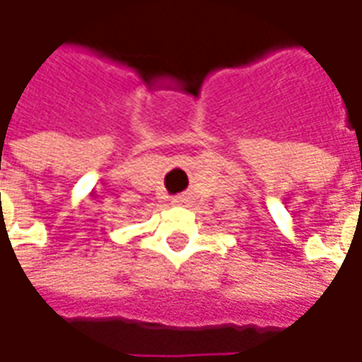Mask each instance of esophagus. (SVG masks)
<instances>
[{"mask_svg": "<svg viewBox=\"0 0 362 362\" xmlns=\"http://www.w3.org/2000/svg\"><path fill=\"white\" fill-rule=\"evenodd\" d=\"M184 200H186V198H182V196H176V198H174L172 202H174V204H184Z\"/></svg>", "mask_w": 362, "mask_h": 362, "instance_id": "esophagus-1", "label": "esophagus"}]
</instances>
